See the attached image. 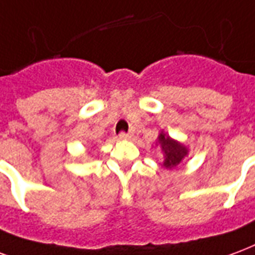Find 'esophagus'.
I'll use <instances>...</instances> for the list:
<instances>
[{
    "instance_id": "esophagus-1",
    "label": "esophagus",
    "mask_w": 255,
    "mask_h": 255,
    "mask_svg": "<svg viewBox=\"0 0 255 255\" xmlns=\"http://www.w3.org/2000/svg\"><path fill=\"white\" fill-rule=\"evenodd\" d=\"M130 137H131V134H129V133H124V131L120 133V135H118V138H120V140H129Z\"/></svg>"
}]
</instances>
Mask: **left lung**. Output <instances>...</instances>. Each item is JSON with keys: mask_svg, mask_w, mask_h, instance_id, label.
Masks as SVG:
<instances>
[{"mask_svg": "<svg viewBox=\"0 0 255 255\" xmlns=\"http://www.w3.org/2000/svg\"><path fill=\"white\" fill-rule=\"evenodd\" d=\"M156 146H159L163 153L161 167L166 170L171 171L176 168L183 161V159L189 155V148L185 144H182L181 141L174 140L163 130L157 135Z\"/></svg>", "mask_w": 255, "mask_h": 255, "instance_id": "obj_1", "label": "left lung"}]
</instances>
